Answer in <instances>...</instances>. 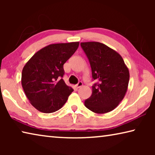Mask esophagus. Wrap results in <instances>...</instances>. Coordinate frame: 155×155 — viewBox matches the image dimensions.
<instances>
[{"label":"esophagus","instance_id":"1","mask_svg":"<svg viewBox=\"0 0 155 155\" xmlns=\"http://www.w3.org/2000/svg\"><path fill=\"white\" fill-rule=\"evenodd\" d=\"M83 86V83L81 82V81H79L77 85H76V87H77V88H79V87H81Z\"/></svg>","mask_w":155,"mask_h":155}]
</instances>
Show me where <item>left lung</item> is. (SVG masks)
I'll use <instances>...</instances> for the list:
<instances>
[{
  "label": "left lung",
  "mask_w": 155,
  "mask_h": 155,
  "mask_svg": "<svg viewBox=\"0 0 155 155\" xmlns=\"http://www.w3.org/2000/svg\"><path fill=\"white\" fill-rule=\"evenodd\" d=\"M90 61L92 78V94L85 106L96 114H106L118 106L127 93L129 71L121 55L105 44L97 41L81 42Z\"/></svg>",
  "instance_id": "8db88e82"
}]
</instances>
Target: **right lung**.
Segmentation results:
<instances>
[{
	"label": "right lung",
	"instance_id": "obj_1",
	"mask_svg": "<svg viewBox=\"0 0 155 155\" xmlns=\"http://www.w3.org/2000/svg\"><path fill=\"white\" fill-rule=\"evenodd\" d=\"M79 42L53 44L40 49L23 68L21 83L30 103L45 114L61 108L74 90L63 80L64 64Z\"/></svg>",
	"mask_w": 155,
	"mask_h": 155
}]
</instances>
